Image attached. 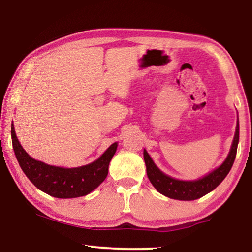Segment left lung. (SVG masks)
Returning a JSON list of instances; mask_svg holds the SVG:
<instances>
[{
  "mask_svg": "<svg viewBox=\"0 0 252 252\" xmlns=\"http://www.w3.org/2000/svg\"><path fill=\"white\" fill-rule=\"evenodd\" d=\"M239 143V121L237 123V128L233 142H232L231 150L229 156L225 158V161L220 164L219 168H216L214 171L208 173L203 178L197 180H178L175 178H171L164 175L158 166L154 164V162L149 153L144 150V161L146 165V173L151 181V184L154 186L157 190L169 198L178 199V200H195L200 197L211 192L212 190L218 187L222 183L224 178L227 176L230 170L233 165L235 160Z\"/></svg>",
  "mask_w": 252,
  "mask_h": 252,
  "instance_id": "8db88e82",
  "label": "left lung"
}]
</instances>
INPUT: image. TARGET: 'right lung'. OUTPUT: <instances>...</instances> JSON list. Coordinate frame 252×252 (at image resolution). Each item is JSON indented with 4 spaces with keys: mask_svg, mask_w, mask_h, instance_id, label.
I'll return each mask as SVG.
<instances>
[{
    "mask_svg": "<svg viewBox=\"0 0 252 252\" xmlns=\"http://www.w3.org/2000/svg\"><path fill=\"white\" fill-rule=\"evenodd\" d=\"M11 136L15 158L28 179L41 191L56 198H75L86 196L106 179L108 168L117 150L114 143L98 160L79 168H61L37 161L29 156L19 143L13 123Z\"/></svg>",
    "mask_w": 252,
    "mask_h": 252,
    "instance_id": "add662e5",
    "label": "right lung"
}]
</instances>
